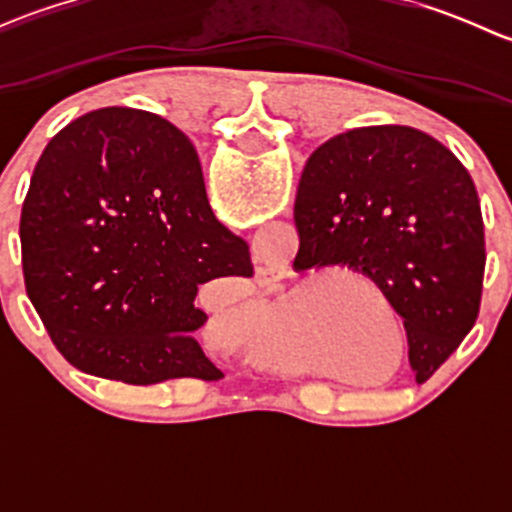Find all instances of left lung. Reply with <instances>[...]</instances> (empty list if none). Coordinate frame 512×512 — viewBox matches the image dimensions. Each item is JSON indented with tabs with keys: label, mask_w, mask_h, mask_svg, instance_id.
I'll return each mask as SVG.
<instances>
[{
	"label": "left lung",
	"mask_w": 512,
	"mask_h": 512,
	"mask_svg": "<svg viewBox=\"0 0 512 512\" xmlns=\"http://www.w3.org/2000/svg\"><path fill=\"white\" fill-rule=\"evenodd\" d=\"M307 267L347 265L404 317L423 384L478 319L485 225L471 173L443 143L409 126L329 138L307 160L294 200Z\"/></svg>",
	"instance_id": "left-lung-1"
}]
</instances>
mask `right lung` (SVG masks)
Instances as JSON below:
<instances>
[{
    "label": "right lung",
    "instance_id": "right-lung-1",
    "mask_svg": "<svg viewBox=\"0 0 512 512\" xmlns=\"http://www.w3.org/2000/svg\"><path fill=\"white\" fill-rule=\"evenodd\" d=\"M24 285L76 369L131 386L218 381L193 339L198 287L252 277L247 242L213 215L198 153L158 113L108 106L61 128L22 205Z\"/></svg>",
    "mask_w": 512,
    "mask_h": 512
}]
</instances>
